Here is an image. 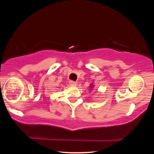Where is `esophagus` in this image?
<instances>
[{
    "label": "esophagus",
    "mask_w": 154,
    "mask_h": 154,
    "mask_svg": "<svg viewBox=\"0 0 154 154\" xmlns=\"http://www.w3.org/2000/svg\"><path fill=\"white\" fill-rule=\"evenodd\" d=\"M69 83L71 85H74V86H76V85H77V83L73 82V81H70Z\"/></svg>",
    "instance_id": "obj_1"
}]
</instances>
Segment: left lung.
<instances>
[{
  "label": "left lung",
  "instance_id": "8db88e82",
  "mask_svg": "<svg viewBox=\"0 0 154 154\" xmlns=\"http://www.w3.org/2000/svg\"><path fill=\"white\" fill-rule=\"evenodd\" d=\"M93 86H94V85H91V86H90V87H91V88H92Z\"/></svg>",
  "mask_w": 154,
  "mask_h": 154
}]
</instances>
